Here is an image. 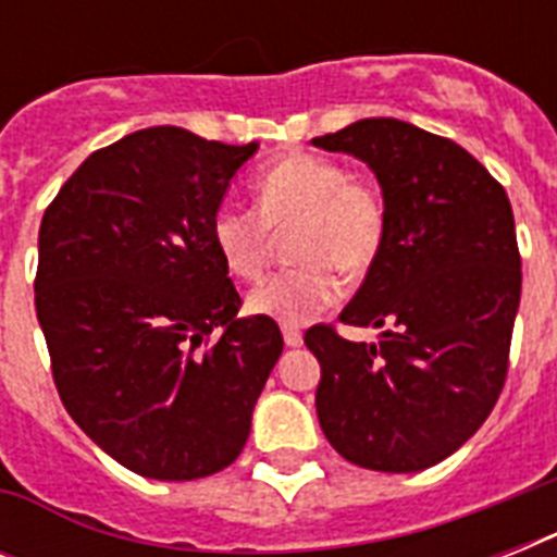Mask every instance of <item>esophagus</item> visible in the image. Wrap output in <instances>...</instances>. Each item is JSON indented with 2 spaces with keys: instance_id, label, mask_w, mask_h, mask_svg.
Wrapping results in <instances>:
<instances>
[{
  "instance_id": "esophagus-1",
  "label": "esophagus",
  "mask_w": 557,
  "mask_h": 557,
  "mask_svg": "<svg viewBox=\"0 0 557 557\" xmlns=\"http://www.w3.org/2000/svg\"><path fill=\"white\" fill-rule=\"evenodd\" d=\"M283 341H286V347H300L304 344V332L297 330V326H283Z\"/></svg>"
}]
</instances>
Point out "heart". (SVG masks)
Masks as SVG:
<instances>
[{"mask_svg": "<svg viewBox=\"0 0 557 557\" xmlns=\"http://www.w3.org/2000/svg\"><path fill=\"white\" fill-rule=\"evenodd\" d=\"M257 208L225 201L210 219V239L231 274L253 280L269 260L274 231L288 234L295 265L271 274L251 288L248 309L271 321L300 326L338 304L341 274H361L379 257L384 243L381 193L349 176L338 161L288 152L262 170L257 182Z\"/></svg>", "mask_w": 557, "mask_h": 557, "instance_id": "1", "label": "heart"}]
</instances>
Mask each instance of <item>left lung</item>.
<instances>
[{"mask_svg": "<svg viewBox=\"0 0 557 557\" xmlns=\"http://www.w3.org/2000/svg\"><path fill=\"white\" fill-rule=\"evenodd\" d=\"M314 147L356 156L384 196V243L341 312L379 344L318 323V419L341 457L413 474L466 445L497 405L515 314L520 251L509 196L459 144L396 117H364Z\"/></svg>", "mask_w": 557, "mask_h": 557, "instance_id": "8db88e82", "label": "left lung"}]
</instances>
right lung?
I'll return each mask as SVG.
<instances>
[{"mask_svg": "<svg viewBox=\"0 0 557 557\" xmlns=\"http://www.w3.org/2000/svg\"><path fill=\"white\" fill-rule=\"evenodd\" d=\"M253 152L138 129L91 152L39 225L34 304L57 393L95 445L150 480L231 466L283 352L271 318H236L243 300L210 239Z\"/></svg>", "mask_w": 557, "mask_h": 557, "instance_id": "add662e5", "label": "right lung"}]
</instances>
